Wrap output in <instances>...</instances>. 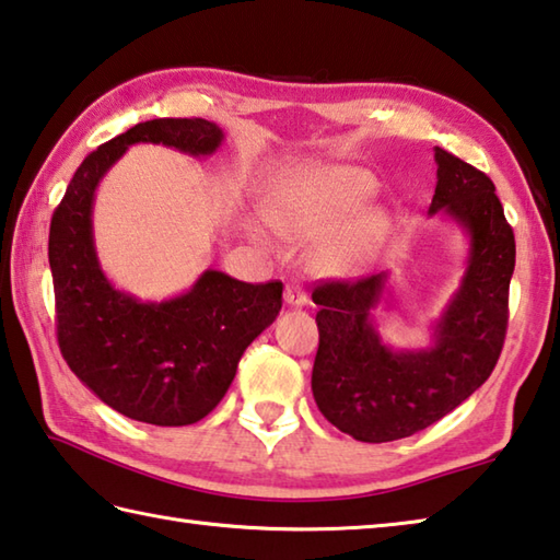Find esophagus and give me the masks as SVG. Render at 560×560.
Here are the masks:
<instances>
[{
  "label": "esophagus",
  "instance_id": "34e87169",
  "mask_svg": "<svg viewBox=\"0 0 560 560\" xmlns=\"http://www.w3.org/2000/svg\"><path fill=\"white\" fill-rule=\"evenodd\" d=\"M284 304H288V307H304V304H307V294H304L298 282H290L288 288H284Z\"/></svg>",
  "mask_w": 560,
  "mask_h": 560
}]
</instances>
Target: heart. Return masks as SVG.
<instances>
[{"label":"heart","instance_id":"heart-1","mask_svg":"<svg viewBox=\"0 0 560 560\" xmlns=\"http://www.w3.org/2000/svg\"><path fill=\"white\" fill-rule=\"evenodd\" d=\"M377 192V183L361 167H310L292 175L272 197V217L284 236L316 238L343 226ZM380 224L346 231L316 250V268L331 276H355L373 260Z\"/></svg>","mask_w":560,"mask_h":560}]
</instances>
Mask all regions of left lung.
Wrapping results in <instances>:
<instances>
[{"label": "left lung", "instance_id": "left-lung-1", "mask_svg": "<svg viewBox=\"0 0 560 560\" xmlns=\"http://www.w3.org/2000/svg\"><path fill=\"white\" fill-rule=\"evenodd\" d=\"M436 189L429 217H446L468 238L466 270L421 348L380 336L377 307L389 272L324 282L312 292L319 326L314 402L331 424L365 444L417 434L446 417L490 377L508 331L514 234L485 173L434 149Z\"/></svg>", "mask_w": 560, "mask_h": 560}]
</instances>
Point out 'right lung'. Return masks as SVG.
I'll return each instance as SVG.
<instances>
[{"label": "right lung", "mask_w": 560, "mask_h": 560, "mask_svg": "<svg viewBox=\"0 0 560 560\" xmlns=\"http://www.w3.org/2000/svg\"><path fill=\"white\" fill-rule=\"evenodd\" d=\"M136 143L207 158L224 131L207 119H153L84 158L50 219L58 343L70 371L104 405L145 424L187 427L221 402L241 355L276 322L282 282L250 284L209 268L167 300L116 288L94 246L92 209L104 175Z\"/></svg>", "instance_id": "add662e5"}]
</instances>
